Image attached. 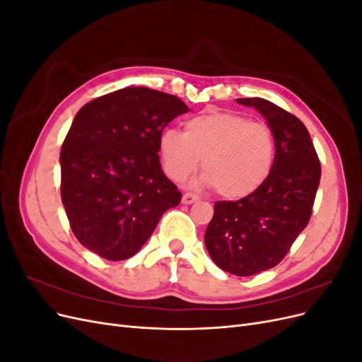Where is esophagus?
Returning a JSON list of instances; mask_svg holds the SVG:
<instances>
[{
	"mask_svg": "<svg viewBox=\"0 0 362 362\" xmlns=\"http://www.w3.org/2000/svg\"><path fill=\"white\" fill-rule=\"evenodd\" d=\"M198 199H199V196L196 194V193H192V192H187V193L182 194V204H185V205L193 204V202H196Z\"/></svg>",
	"mask_w": 362,
	"mask_h": 362,
	"instance_id": "obj_1",
	"label": "esophagus"
}]
</instances>
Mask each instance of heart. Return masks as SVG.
<instances>
[{"mask_svg":"<svg viewBox=\"0 0 362 362\" xmlns=\"http://www.w3.org/2000/svg\"><path fill=\"white\" fill-rule=\"evenodd\" d=\"M158 148L170 180L184 181L202 161L201 184L216 187L226 199L246 198L258 190L275 158V139L266 124L223 110L187 119L184 133L164 129Z\"/></svg>","mask_w":362,"mask_h":362,"instance_id":"heart-1","label":"heart"}]
</instances>
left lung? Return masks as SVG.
<instances>
[{
  "mask_svg": "<svg viewBox=\"0 0 362 362\" xmlns=\"http://www.w3.org/2000/svg\"><path fill=\"white\" fill-rule=\"evenodd\" d=\"M267 119L275 160L266 181L238 201H218L205 231L216 264L237 276L278 266L308 225L320 182V160L300 119L262 98H238Z\"/></svg>",
  "mask_w": 362,
  "mask_h": 362,
  "instance_id": "left-lung-1",
  "label": "left lung"
}]
</instances>
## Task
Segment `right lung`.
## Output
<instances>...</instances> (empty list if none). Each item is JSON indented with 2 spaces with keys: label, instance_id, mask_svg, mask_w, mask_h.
<instances>
[{
  "label": "right lung",
  "instance_id": "right-lung-1",
  "mask_svg": "<svg viewBox=\"0 0 362 362\" xmlns=\"http://www.w3.org/2000/svg\"><path fill=\"white\" fill-rule=\"evenodd\" d=\"M180 98L125 87L76 113L60 152L62 202L78 242L108 261L136 255L181 193L161 170L158 141L187 113Z\"/></svg>",
  "mask_w": 362,
  "mask_h": 362
}]
</instances>
